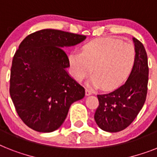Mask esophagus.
Returning a JSON list of instances; mask_svg holds the SVG:
<instances>
[{"label": "esophagus", "instance_id": "1", "mask_svg": "<svg viewBox=\"0 0 157 157\" xmlns=\"http://www.w3.org/2000/svg\"><path fill=\"white\" fill-rule=\"evenodd\" d=\"M92 94H93V92H92L91 90H88V89L85 90V95H86V96H90V95H91Z\"/></svg>", "mask_w": 157, "mask_h": 157}]
</instances>
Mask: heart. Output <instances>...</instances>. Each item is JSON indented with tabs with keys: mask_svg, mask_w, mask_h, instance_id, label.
Masks as SVG:
<instances>
[{
	"mask_svg": "<svg viewBox=\"0 0 157 157\" xmlns=\"http://www.w3.org/2000/svg\"><path fill=\"white\" fill-rule=\"evenodd\" d=\"M71 73L81 82L93 72L90 84L105 90L123 85L132 74L136 62L134 46L114 37L93 39L82 47L81 52L68 56Z\"/></svg>",
	"mask_w": 157,
	"mask_h": 157,
	"instance_id": "b5f03b06",
	"label": "heart"
}]
</instances>
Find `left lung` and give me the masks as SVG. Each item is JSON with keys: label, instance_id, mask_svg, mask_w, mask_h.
<instances>
[{"label": "left lung", "instance_id": "obj_1", "mask_svg": "<svg viewBox=\"0 0 157 157\" xmlns=\"http://www.w3.org/2000/svg\"><path fill=\"white\" fill-rule=\"evenodd\" d=\"M136 52V65L124 85L114 91L98 95L99 101L94 119L101 129L121 132L135 120L144 106L147 93V56L141 42L133 38Z\"/></svg>", "mask_w": 157, "mask_h": 157}]
</instances>
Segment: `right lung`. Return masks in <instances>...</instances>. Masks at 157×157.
<instances>
[{"label":"right lung","instance_id":"right-lung-1","mask_svg":"<svg viewBox=\"0 0 157 157\" xmlns=\"http://www.w3.org/2000/svg\"><path fill=\"white\" fill-rule=\"evenodd\" d=\"M85 38L46 29L20 43L13 58L10 94L17 113L30 128L54 132L64 122L70 105L85 97L84 87L66 71L70 64L63 48Z\"/></svg>","mask_w":157,"mask_h":157}]
</instances>
